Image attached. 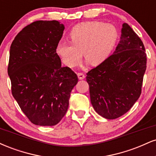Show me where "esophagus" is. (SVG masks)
Masks as SVG:
<instances>
[{
    "label": "esophagus",
    "mask_w": 156,
    "mask_h": 156,
    "mask_svg": "<svg viewBox=\"0 0 156 156\" xmlns=\"http://www.w3.org/2000/svg\"><path fill=\"white\" fill-rule=\"evenodd\" d=\"M77 75H78V78H79L80 80L83 79V78H85V76H84L83 73H77Z\"/></svg>",
    "instance_id": "1"
}]
</instances>
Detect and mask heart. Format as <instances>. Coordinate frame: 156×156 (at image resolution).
I'll use <instances>...</instances> for the list:
<instances>
[{
  "mask_svg": "<svg viewBox=\"0 0 156 156\" xmlns=\"http://www.w3.org/2000/svg\"><path fill=\"white\" fill-rule=\"evenodd\" d=\"M70 42H60L56 54L69 67L78 65L83 53L85 60L92 67L104 62L115 45L117 32L114 26L99 21L77 24L69 34Z\"/></svg>",
  "mask_w": 156,
  "mask_h": 156,
  "instance_id": "b5f03b06",
  "label": "heart"
}]
</instances>
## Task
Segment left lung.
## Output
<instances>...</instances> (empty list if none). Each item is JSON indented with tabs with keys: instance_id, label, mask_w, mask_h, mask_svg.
<instances>
[{
	"instance_id": "obj_1",
	"label": "left lung",
	"mask_w": 156,
	"mask_h": 156,
	"mask_svg": "<svg viewBox=\"0 0 156 156\" xmlns=\"http://www.w3.org/2000/svg\"><path fill=\"white\" fill-rule=\"evenodd\" d=\"M115 51L87 73L91 103L98 114L114 119L128 112L141 93L147 67L144 44L127 23H123Z\"/></svg>"
}]
</instances>
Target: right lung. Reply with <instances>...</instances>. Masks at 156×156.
Instances as JSON below:
<instances>
[{"label": "right lung", "mask_w": 156, "mask_h": 156, "mask_svg": "<svg viewBox=\"0 0 156 156\" xmlns=\"http://www.w3.org/2000/svg\"><path fill=\"white\" fill-rule=\"evenodd\" d=\"M64 30L58 21H35L20 31L11 44L8 75L12 95L34 125L58 124L78 83L77 75L62 67L55 52Z\"/></svg>", "instance_id": "right-lung-1"}]
</instances>
